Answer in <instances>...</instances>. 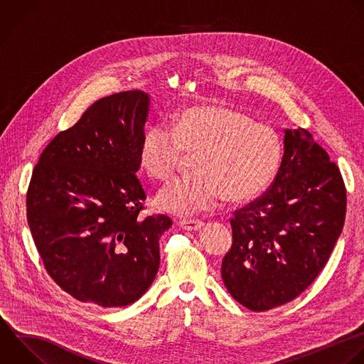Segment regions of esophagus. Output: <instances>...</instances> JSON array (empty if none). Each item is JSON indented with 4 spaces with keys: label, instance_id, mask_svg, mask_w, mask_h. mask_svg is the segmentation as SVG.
<instances>
[{
    "label": "esophagus",
    "instance_id": "esophagus-1",
    "mask_svg": "<svg viewBox=\"0 0 364 364\" xmlns=\"http://www.w3.org/2000/svg\"><path fill=\"white\" fill-rule=\"evenodd\" d=\"M179 226L185 230H191V232H195V230H199L205 223L202 220H198V219H182L178 222Z\"/></svg>",
    "mask_w": 364,
    "mask_h": 364
}]
</instances>
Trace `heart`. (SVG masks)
Listing matches in <instances>:
<instances>
[{
  "label": "heart",
  "mask_w": 364,
  "mask_h": 364,
  "mask_svg": "<svg viewBox=\"0 0 364 364\" xmlns=\"http://www.w3.org/2000/svg\"><path fill=\"white\" fill-rule=\"evenodd\" d=\"M196 171L164 186L156 206L176 216L209 210L226 196L242 203L262 195L283 158V141L273 128L233 107L192 105L179 111L172 129L151 127L141 142L139 164L154 179H168L193 154Z\"/></svg>",
  "instance_id": "heart-1"
}]
</instances>
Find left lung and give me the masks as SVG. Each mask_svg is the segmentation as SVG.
<instances>
[{
  "label": "left lung",
  "instance_id": "left-lung-1",
  "mask_svg": "<svg viewBox=\"0 0 364 364\" xmlns=\"http://www.w3.org/2000/svg\"><path fill=\"white\" fill-rule=\"evenodd\" d=\"M346 202L341 173L327 152L309 131L286 129L273 183L230 219L233 243L222 279L232 297L264 311L303 293L341 233Z\"/></svg>",
  "mask_w": 364,
  "mask_h": 364
}]
</instances>
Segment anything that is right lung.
<instances>
[{
	"label": "right lung",
	"mask_w": 364,
	"mask_h": 364,
	"mask_svg": "<svg viewBox=\"0 0 364 364\" xmlns=\"http://www.w3.org/2000/svg\"><path fill=\"white\" fill-rule=\"evenodd\" d=\"M148 94L134 90L94 102L43 151L27 192V219L44 267L84 303L136 301L159 269V237L171 218H142L136 172Z\"/></svg>",
	"instance_id": "obj_1"
}]
</instances>
